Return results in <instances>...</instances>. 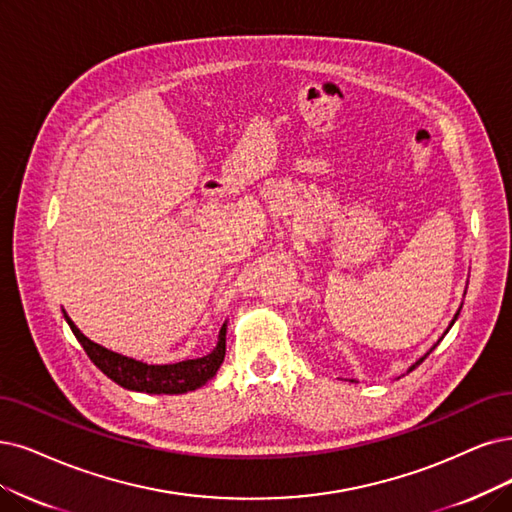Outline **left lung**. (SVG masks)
Returning a JSON list of instances; mask_svg holds the SVG:
<instances>
[{"mask_svg": "<svg viewBox=\"0 0 512 512\" xmlns=\"http://www.w3.org/2000/svg\"><path fill=\"white\" fill-rule=\"evenodd\" d=\"M458 316H460V310H458V312H456V316H453V320H451V325H453V323H456V320H458ZM451 325H449V329H451ZM449 329H447V331H449ZM447 331H445V333H447ZM434 346H437V344H434ZM434 346H432V348H430V350H428V352H426V354H424V356H422V358H420V361H418V363H415V365H411V367H409V371H413V369H415V367H418V365H420V363H422V361H424V358H426V356H428V354H430V352H432V350H434Z\"/></svg>", "mask_w": 512, "mask_h": 512, "instance_id": "obj_1", "label": "left lung"}]
</instances>
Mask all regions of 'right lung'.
Here are the masks:
<instances>
[{
    "instance_id": "add662e5",
    "label": "right lung",
    "mask_w": 512,
    "mask_h": 512,
    "mask_svg": "<svg viewBox=\"0 0 512 512\" xmlns=\"http://www.w3.org/2000/svg\"><path fill=\"white\" fill-rule=\"evenodd\" d=\"M63 314L73 335L78 337V342L90 356V361L97 365L109 380L128 390L147 392V394H183L189 390H196L204 386L208 380H213L225 358L227 323H223L219 331L217 346L206 356L189 358V361H181L173 365H147V363L135 361V358H128L124 354L111 352L101 344H94L92 339H88L78 327L73 325V320L67 316V312Z\"/></svg>"
}]
</instances>
